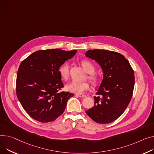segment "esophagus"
Returning <instances> with one entry per match:
<instances>
[{
    "instance_id": "34e87169",
    "label": "esophagus",
    "mask_w": 154,
    "mask_h": 154,
    "mask_svg": "<svg viewBox=\"0 0 154 154\" xmlns=\"http://www.w3.org/2000/svg\"><path fill=\"white\" fill-rule=\"evenodd\" d=\"M76 95L79 97H81V98H84V97H86V95H85L84 94H76Z\"/></svg>"
}]
</instances>
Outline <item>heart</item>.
I'll return each instance as SVG.
<instances>
[{"mask_svg": "<svg viewBox=\"0 0 154 154\" xmlns=\"http://www.w3.org/2000/svg\"><path fill=\"white\" fill-rule=\"evenodd\" d=\"M82 66L83 67L84 70L89 74L88 78L90 80L91 83L94 85H97L100 83V77L94 74L95 70V67L94 65L92 64L90 61L87 60H82L81 61ZM59 72L60 77L64 80H67L69 77V65L68 63H64L63 65H61L59 69ZM90 87V85L87 82H79L76 81H72L69 83L66 87V89L67 91L75 94H81L84 91L88 90Z\"/></svg>", "mask_w": 154, "mask_h": 154, "instance_id": "1", "label": "heart"}]
</instances>
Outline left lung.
Here are the masks:
<instances>
[{
	"instance_id": "left-lung-1",
	"label": "left lung",
	"mask_w": 154,
	"mask_h": 154,
	"mask_svg": "<svg viewBox=\"0 0 154 154\" xmlns=\"http://www.w3.org/2000/svg\"><path fill=\"white\" fill-rule=\"evenodd\" d=\"M85 54L95 60L103 72V79L94 97L95 105L85 112L98 123H110L123 113L130 103L134 70L125 57L115 51L90 49Z\"/></svg>"
}]
</instances>
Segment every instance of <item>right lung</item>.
Returning a JSON list of instances; mask_svg holds the SVG:
<instances>
[{"mask_svg":"<svg viewBox=\"0 0 154 154\" xmlns=\"http://www.w3.org/2000/svg\"><path fill=\"white\" fill-rule=\"evenodd\" d=\"M76 53V50L60 49L39 50L20 64L16 81L17 96L25 111L35 120L53 121L64 111L68 100L74 94L59 91L64 85L59 69Z\"/></svg>","mask_w":154,"mask_h":154,"instance_id":"right-lung-1","label":"right lung"}]
</instances>
